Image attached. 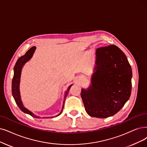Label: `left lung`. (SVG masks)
Here are the masks:
<instances>
[{
    "label": "left lung",
    "mask_w": 147,
    "mask_h": 147,
    "mask_svg": "<svg viewBox=\"0 0 147 147\" xmlns=\"http://www.w3.org/2000/svg\"><path fill=\"white\" fill-rule=\"evenodd\" d=\"M95 64L92 84L81 89V96L88 115L105 118L118 113L130 98L132 70L125 54L115 45L98 48Z\"/></svg>",
    "instance_id": "8db88e82"
}]
</instances>
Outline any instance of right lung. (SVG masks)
<instances>
[{
    "mask_svg": "<svg viewBox=\"0 0 147 147\" xmlns=\"http://www.w3.org/2000/svg\"><path fill=\"white\" fill-rule=\"evenodd\" d=\"M36 47L34 46L32 47L31 48L29 49L26 52V54L22 56L21 57H20L18 60H17L15 66L14 67V77L13 78V81H12V94L14 98V100L16 102V104L18 105L19 107L20 108V109L25 113L30 115L31 116L34 117V118H39V116H37L35 115L34 114H33L31 111H29V110H28L27 109H26L23 105L22 104V102L21 101L20 99V91H19V84H20V75H21V71H22V69L23 66V65L31 58V57H32V55L34 54V52L36 50ZM72 85H70L68 89L67 90V92H66L65 93V96H64V100H65V98L67 96V94H68V91L69 90L70 87H71ZM64 100L63 101V105L62 107V110L61 111V112L57 115V116H55V117H57L58 116H59L61 113L63 109L64 108ZM50 118H53V117H50ZM46 118V117H45Z\"/></svg>",
    "mask_w": 147,
    "mask_h": 147,
    "instance_id": "1",
    "label": "right lung"
}]
</instances>
